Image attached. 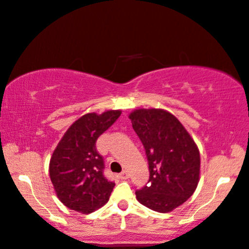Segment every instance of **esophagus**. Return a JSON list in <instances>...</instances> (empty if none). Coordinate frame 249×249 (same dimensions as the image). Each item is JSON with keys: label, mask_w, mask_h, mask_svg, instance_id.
<instances>
[{"label": "esophagus", "mask_w": 249, "mask_h": 249, "mask_svg": "<svg viewBox=\"0 0 249 249\" xmlns=\"http://www.w3.org/2000/svg\"><path fill=\"white\" fill-rule=\"evenodd\" d=\"M128 177H129V172H128V171H122L121 174L119 175L120 179H127Z\"/></svg>", "instance_id": "1"}]
</instances>
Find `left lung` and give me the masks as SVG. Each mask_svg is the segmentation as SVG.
<instances>
[{
    "instance_id": "1",
    "label": "left lung",
    "mask_w": 249,
    "mask_h": 249,
    "mask_svg": "<svg viewBox=\"0 0 249 249\" xmlns=\"http://www.w3.org/2000/svg\"><path fill=\"white\" fill-rule=\"evenodd\" d=\"M149 164L148 184L137 200L160 213L171 212L194 195L199 182L200 155L179 120L164 109L140 108L129 114Z\"/></svg>"
}]
</instances>
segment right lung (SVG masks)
<instances>
[{"label":"right lung","mask_w":249,"mask_h":249,"mask_svg":"<svg viewBox=\"0 0 249 249\" xmlns=\"http://www.w3.org/2000/svg\"><path fill=\"white\" fill-rule=\"evenodd\" d=\"M120 115L121 110L85 114L66 130L54 149L50 178L57 197L69 209L92 213L109 199L115 183L104 176V159L95 143Z\"/></svg>","instance_id":"1"}]
</instances>
